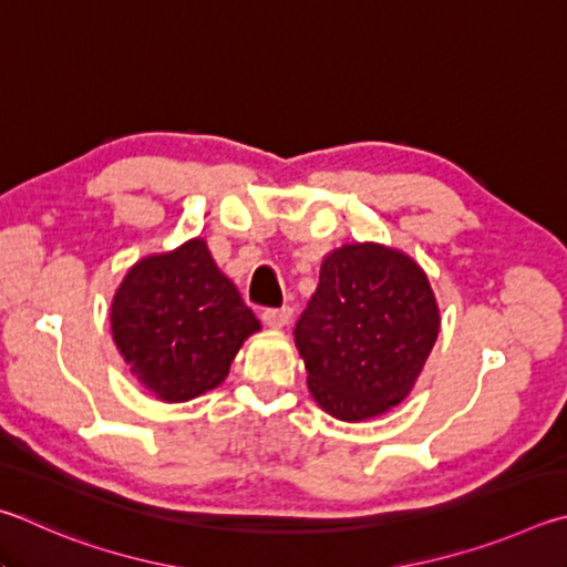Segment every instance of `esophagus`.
I'll use <instances>...</instances> for the list:
<instances>
[{
  "label": "esophagus",
  "mask_w": 567,
  "mask_h": 567,
  "mask_svg": "<svg viewBox=\"0 0 567 567\" xmlns=\"http://www.w3.org/2000/svg\"><path fill=\"white\" fill-rule=\"evenodd\" d=\"M291 316H293L291 306H281V309H264L261 319L266 326H271V329H284V326L291 321Z\"/></svg>",
  "instance_id": "obj_1"
}]
</instances>
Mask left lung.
<instances>
[{
    "mask_svg": "<svg viewBox=\"0 0 567 567\" xmlns=\"http://www.w3.org/2000/svg\"><path fill=\"white\" fill-rule=\"evenodd\" d=\"M439 326L419 264L393 248L351 244L323 258L319 289L293 336L321 409L363 421L409 395Z\"/></svg>",
    "mask_w": 567,
    "mask_h": 567,
    "instance_id": "8db88e82",
    "label": "left lung"
}]
</instances>
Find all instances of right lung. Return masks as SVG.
<instances>
[{"label":"right lung","instance_id":"1","mask_svg":"<svg viewBox=\"0 0 567 567\" xmlns=\"http://www.w3.org/2000/svg\"><path fill=\"white\" fill-rule=\"evenodd\" d=\"M254 331L256 316L202 238L138 261L112 301L116 349L162 401L216 389Z\"/></svg>","mask_w":567,"mask_h":567}]
</instances>
